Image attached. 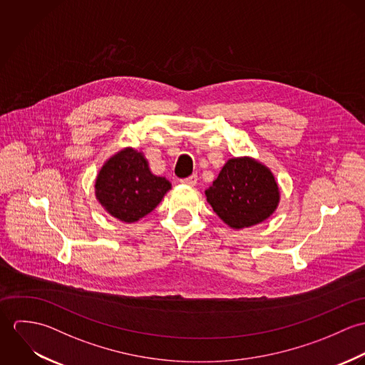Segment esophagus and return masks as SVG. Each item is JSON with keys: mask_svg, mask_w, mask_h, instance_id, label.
Wrapping results in <instances>:
<instances>
[{"mask_svg": "<svg viewBox=\"0 0 365 365\" xmlns=\"http://www.w3.org/2000/svg\"><path fill=\"white\" fill-rule=\"evenodd\" d=\"M181 182L185 184V185H188V187H195L197 182H198V177H197V175H191V177H188V178L181 180Z\"/></svg>", "mask_w": 365, "mask_h": 365, "instance_id": "34e87169", "label": "esophagus"}]
</instances>
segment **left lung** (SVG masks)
I'll return each instance as SVG.
<instances>
[{"label": "left lung", "instance_id": "1", "mask_svg": "<svg viewBox=\"0 0 365 365\" xmlns=\"http://www.w3.org/2000/svg\"><path fill=\"white\" fill-rule=\"evenodd\" d=\"M205 195L213 212L235 230L267 220L281 198L272 171L249 156L229 158Z\"/></svg>", "mask_w": 365, "mask_h": 365}]
</instances>
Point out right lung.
Instances as JSON below:
<instances>
[{"label": "right lung", "mask_w": 365, "mask_h": 365, "mask_svg": "<svg viewBox=\"0 0 365 365\" xmlns=\"http://www.w3.org/2000/svg\"><path fill=\"white\" fill-rule=\"evenodd\" d=\"M94 187L106 213L123 223H135L156 208L171 182L150 171L142 152L125 148L105 161Z\"/></svg>", "instance_id": "add662e5"}]
</instances>
